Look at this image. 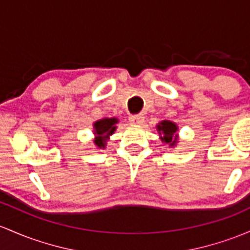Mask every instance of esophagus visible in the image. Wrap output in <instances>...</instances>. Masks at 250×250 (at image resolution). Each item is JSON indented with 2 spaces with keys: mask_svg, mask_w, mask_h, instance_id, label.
<instances>
[{
  "mask_svg": "<svg viewBox=\"0 0 250 250\" xmlns=\"http://www.w3.org/2000/svg\"><path fill=\"white\" fill-rule=\"evenodd\" d=\"M129 121H130L131 123H133V125H142V123H144L145 117H144V115H142V114L130 115V116H129Z\"/></svg>",
  "mask_w": 250,
  "mask_h": 250,
  "instance_id": "1",
  "label": "esophagus"
}]
</instances>
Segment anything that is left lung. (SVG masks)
<instances>
[{"label": "left lung", "instance_id": "left-lung-1", "mask_svg": "<svg viewBox=\"0 0 250 250\" xmlns=\"http://www.w3.org/2000/svg\"><path fill=\"white\" fill-rule=\"evenodd\" d=\"M156 130L159 131L160 140L164 145H167L169 148H174L179 142V135H178L177 123L172 121H161L156 125Z\"/></svg>", "mask_w": 250, "mask_h": 250}]
</instances>
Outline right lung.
Returning <instances> with one entry per match:
<instances>
[{"label": "right lung", "instance_id": "add662e5", "mask_svg": "<svg viewBox=\"0 0 250 250\" xmlns=\"http://www.w3.org/2000/svg\"><path fill=\"white\" fill-rule=\"evenodd\" d=\"M119 123L117 117H104L102 120L96 121L94 123V144L97 149H104L106 147V142L109 141L110 136L116 130V125Z\"/></svg>", "mask_w": 250, "mask_h": 250}]
</instances>
